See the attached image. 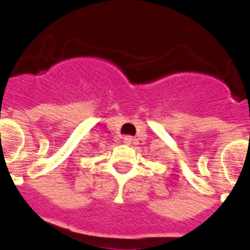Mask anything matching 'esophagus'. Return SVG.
Instances as JSON below:
<instances>
[{
	"label": "esophagus",
	"mask_w": 250,
	"mask_h": 250,
	"mask_svg": "<svg viewBox=\"0 0 250 250\" xmlns=\"http://www.w3.org/2000/svg\"><path fill=\"white\" fill-rule=\"evenodd\" d=\"M123 141H125V144L127 145H131L135 143V139H133L132 136H125L123 137Z\"/></svg>",
	"instance_id": "34e87169"
}]
</instances>
